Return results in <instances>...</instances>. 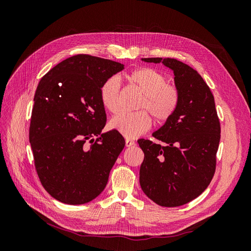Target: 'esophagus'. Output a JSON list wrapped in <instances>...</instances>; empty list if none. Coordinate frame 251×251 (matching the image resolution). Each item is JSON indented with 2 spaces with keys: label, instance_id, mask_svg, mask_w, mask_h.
Returning a JSON list of instances; mask_svg holds the SVG:
<instances>
[{
  "label": "esophagus",
  "instance_id": "obj_1",
  "mask_svg": "<svg viewBox=\"0 0 251 251\" xmlns=\"http://www.w3.org/2000/svg\"><path fill=\"white\" fill-rule=\"evenodd\" d=\"M134 144H135V142L132 139H126V148H130V147L134 146Z\"/></svg>",
  "mask_w": 251,
  "mask_h": 251
}]
</instances>
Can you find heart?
Masks as SVG:
<instances>
[{"mask_svg":"<svg viewBox=\"0 0 251 251\" xmlns=\"http://www.w3.org/2000/svg\"><path fill=\"white\" fill-rule=\"evenodd\" d=\"M126 78L142 93L138 109L144 110L121 113L111 119L110 126L126 138H136L151 126L148 111L157 123H164L174 115L179 104V91L175 86L166 83L165 75L153 68L134 70L126 75ZM100 97L105 110L111 113L119 111L120 81L117 76H111L103 81Z\"/></svg>","mask_w":251,"mask_h":251,"instance_id":"1","label":"heart"}]
</instances>
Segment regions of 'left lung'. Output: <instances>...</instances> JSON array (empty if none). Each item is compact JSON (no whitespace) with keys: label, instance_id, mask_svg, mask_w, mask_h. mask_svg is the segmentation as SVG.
I'll return each instance as SVG.
<instances>
[{"label":"left lung","instance_id":"8db88e82","mask_svg":"<svg viewBox=\"0 0 251 251\" xmlns=\"http://www.w3.org/2000/svg\"><path fill=\"white\" fill-rule=\"evenodd\" d=\"M163 64L174 72L179 104L174 115L153 133L164 146L139 139L144 153L139 182L156 204L176 207L200 196L214 177L220 121L214 95L201 75L175 58H141Z\"/></svg>","mask_w":251,"mask_h":251}]
</instances>
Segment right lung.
<instances>
[{
  "label": "right lung",
  "mask_w": 251,
  "mask_h": 251,
  "mask_svg": "<svg viewBox=\"0 0 251 251\" xmlns=\"http://www.w3.org/2000/svg\"><path fill=\"white\" fill-rule=\"evenodd\" d=\"M124 69L110 59L78 54L52 68L36 88L29 141L41 183L59 202L88 203L108 183L126 141L115 130L101 132L107 115L100 90Z\"/></svg>",
  "instance_id": "obj_1"
}]
</instances>
